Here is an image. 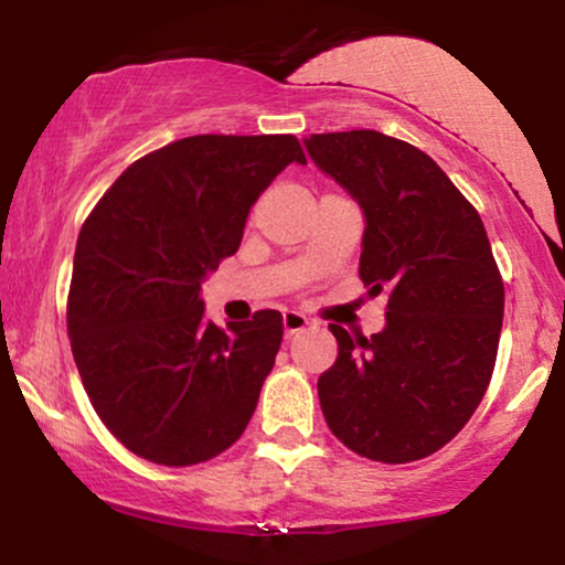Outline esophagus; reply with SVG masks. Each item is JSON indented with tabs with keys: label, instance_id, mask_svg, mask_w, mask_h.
Segmentation results:
<instances>
[{
	"label": "esophagus",
	"instance_id": "34e87169",
	"mask_svg": "<svg viewBox=\"0 0 565 565\" xmlns=\"http://www.w3.org/2000/svg\"><path fill=\"white\" fill-rule=\"evenodd\" d=\"M308 323H310V319L308 316H302L300 310H284V334L287 337L302 332Z\"/></svg>",
	"mask_w": 565,
	"mask_h": 565
}]
</instances>
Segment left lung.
Masks as SVG:
<instances>
[{
	"label": "left lung",
	"mask_w": 565,
	"mask_h": 565,
	"mask_svg": "<svg viewBox=\"0 0 565 565\" xmlns=\"http://www.w3.org/2000/svg\"><path fill=\"white\" fill-rule=\"evenodd\" d=\"M305 148L364 212L359 276L387 289L385 329L337 337L319 377L327 425L348 449L414 462L462 430L494 372L504 287L481 215L419 148L377 129L310 135Z\"/></svg>",
	"instance_id": "left-lung-1"
}]
</instances>
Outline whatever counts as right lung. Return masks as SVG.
<instances>
[{"mask_svg":"<svg viewBox=\"0 0 565 565\" xmlns=\"http://www.w3.org/2000/svg\"><path fill=\"white\" fill-rule=\"evenodd\" d=\"M289 164H305L291 135H193L127 167L82 225L71 350L97 417L148 462H206L255 414L281 313L220 329L204 319L201 284Z\"/></svg>","mask_w":565,"mask_h":565,"instance_id":"obj_1","label":"right lung"}]
</instances>
